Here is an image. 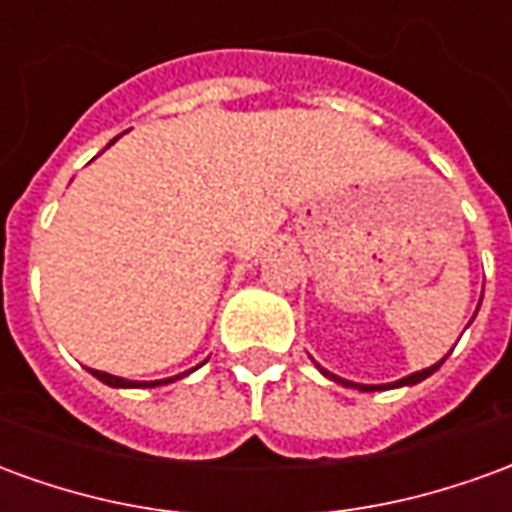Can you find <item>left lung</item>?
Masks as SVG:
<instances>
[{
	"mask_svg": "<svg viewBox=\"0 0 512 512\" xmlns=\"http://www.w3.org/2000/svg\"><path fill=\"white\" fill-rule=\"evenodd\" d=\"M480 301H483V299H480ZM477 310H480V307H477ZM474 315H477V312H474ZM472 321H474V318H472ZM472 321H469V323H472ZM447 356H450V354H447ZM447 356H441L436 365L425 367V370H417V373H411V376H406V378H397V381H392V384H356V381H348V378H340V376H334V373H329V370L318 365L315 359H312V362H315V367L321 370L323 376L332 378V381H337V384L345 386V389H359V392H381V389H397V386H414V384H419V381H425V378L433 376V373H436V370H439V367L444 365V359H447Z\"/></svg>",
	"mask_w": 512,
	"mask_h": 512,
	"instance_id": "1",
	"label": "left lung"
}]
</instances>
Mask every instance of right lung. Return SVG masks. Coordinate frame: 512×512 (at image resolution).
I'll return each instance as SVG.
<instances>
[{
	"label": "right lung",
	"instance_id": "right-lung-1",
	"mask_svg": "<svg viewBox=\"0 0 512 512\" xmlns=\"http://www.w3.org/2000/svg\"><path fill=\"white\" fill-rule=\"evenodd\" d=\"M117 139H120V136H115V139H112L109 145H115ZM109 145H106V147H109ZM197 367H200V365H197ZM197 367H191V370H186V373H180V376L158 378V381H128V378L109 376V373H101V370H90V373H93V376L98 378V381H104L106 386H115V389H139V386H164V384H172V381H178V378H183V376H189V373H194Z\"/></svg>",
	"mask_w": 512,
	"mask_h": 512
}]
</instances>
